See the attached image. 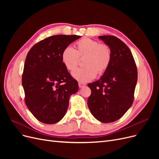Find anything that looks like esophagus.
Wrapping results in <instances>:
<instances>
[{
  "instance_id": "obj_1",
  "label": "esophagus",
  "mask_w": 159,
  "mask_h": 159,
  "mask_svg": "<svg viewBox=\"0 0 159 159\" xmlns=\"http://www.w3.org/2000/svg\"><path fill=\"white\" fill-rule=\"evenodd\" d=\"M78 85H79V88H84V87H85V84H83V83L79 82Z\"/></svg>"
}]
</instances>
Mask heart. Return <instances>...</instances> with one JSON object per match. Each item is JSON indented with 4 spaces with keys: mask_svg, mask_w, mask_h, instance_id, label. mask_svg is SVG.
I'll return each mask as SVG.
<instances>
[{
    "mask_svg": "<svg viewBox=\"0 0 159 159\" xmlns=\"http://www.w3.org/2000/svg\"><path fill=\"white\" fill-rule=\"evenodd\" d=\"M84 57L83 68L72 72V77L80 82H87L106 71L112 59V52L106 44H99L97 40L83 38L74 44V49L66 46L62 50L61 60L68 71L74 70L78 64V58Z\"/></svg>",
    "mask_w": 159,
    "mask_h": 159,
    "instance_id": "1",
    "label": "heart"
}]
</instances>
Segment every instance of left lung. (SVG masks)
<instances>
[{
  "label": "left lung",
  "mask_w": 159,
  "mask_h": 159,
  "mask_svg": "<svg viewBox=\"0 0 159 159\" xmlns=\"http://www.w3.org/2000/svg\"><path fill=\"white\" fill-rule=\"evenodd\" d=\"M98 38L110 47L112 59L101 78L88 85L91 91L88 105L96 119L111 123L122 117L131 107L137 70L131 50L123 41L113 36Z\"/></svg>",
  "instance_id": "left-lung-1"
}]
</instances>
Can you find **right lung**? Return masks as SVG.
I'll use <instances>...</instances> for the list:
<instances>
[{"mask_svg": "<svg viewBox=\"0 0 159 159\" xmlns=\"http://www.w3.org/2000/svg\"><path fill=\"white\" fill-rule=\"evenodd\" d=\"M80 38L52 36L38 42L28 53L22 78L25 103L42 123L59 122L68 108L70 95L78 91V81L62 64L61 54Z\"/></svg>", "mask_w": 159, "mask_h": 159, "instance_id": "add662e5", "label": "right lung"}]
</instances>
